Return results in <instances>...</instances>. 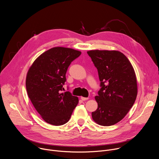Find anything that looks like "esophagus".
<instances>
[{
  "label": "esophagus",
  "mask_w": 159,
  "mask_h": 159,
  "mask_svg": "<svg viewBox=\"0 0 159 159\" xmlns=\"http://www.w3.org/2000/svg\"><path fill=\"white\" fill-rule=\"evenodd\" d=\"M81 99L82 101H86V100H88L89 98H84V97H81Z\"/></svg>",
  "instance_id": "34e87169"
}]
</instances>
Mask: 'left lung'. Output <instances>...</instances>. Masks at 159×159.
Masks as SVG:
<instances>
[{
	"label": "left lung",
	"mask_w": 159,
	"mask_h": 159,
	"mask_svg": "<svg viewBox=\"0 0 159 159\" xmlns=\"http://www.w3.org/2000/svg\"><path fill=\"white\" fill-rule=\"evenodd\" d=\"M87 54L98 71L101 89L95 97L97 109L92 112L98 125L111 126L123 120L138 93L137 80L128 58L116 50H90Z\"/></svg>",
	"instance_id": "left-lung-1"
}]
</instances>
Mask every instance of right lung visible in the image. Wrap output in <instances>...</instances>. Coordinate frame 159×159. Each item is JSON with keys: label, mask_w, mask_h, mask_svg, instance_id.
I'll return each mask as SVG.
<instances>
[{"label": "right lung", "mask_w": 159, "mask_h": 159, "mask_svg": "<svg viewBox=\"0 0 159 159\" xmlns=\"http://www.w3.org/2000/svg\"><path fill=\"white\" fill-rule=\"evenodd\" d=\"M80 54L72 48L54 47L40 55L30 67L26 79L28 95L47 123L65 124L79 102L78 98L70 92H61L68 67Z\"/></svg>", "instance_id": "add662e5"}]
</instances>
